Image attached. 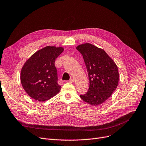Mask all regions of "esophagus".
I'll return each instance as SVG.
<instances>
[{
	"label": "esophagus",
	"mask_w": 146,
	"mask_h": 146,
	"mask_svg": "<svg viewBox=\"0 0 146 146\" xmlns=\"http://www.w3.org/2000/svg\"><path fill=\"white\" fill-rule=\"evenodd\" d=\"M74 81V78H70V80H69V82H73Z\"/></svg>",
	"instance_id": "obj_1"
}]
</instances>
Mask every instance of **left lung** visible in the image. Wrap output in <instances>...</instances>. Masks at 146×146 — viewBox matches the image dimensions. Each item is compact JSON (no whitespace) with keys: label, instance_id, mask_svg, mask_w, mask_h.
<instances>
[{"label":"left lung","instance_id":"1","mask_svg":"<svg viewBox=\"0 0 146 146\" xmlns=\"http://www.w3.org/2000/svg\"><path fill=\"white\" fill-rule=\"evenodd\" d=\"M77 50L83 56L87 69L90 87L87 93L80 95L92 106L105 102L116 90L119 74L116 64L106 52L90 43L80 44Z\"/></svg>","mask_w":146,"mask_h":146}]
</instances>
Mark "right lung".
<instances>
[{
  "instance_id": "add662e5",
  "label": "right lung",
  "mask_w": 146,
  "mask_h": 146,
  "mask_svg": "<svg viewBox=\"0 0 146 146\" xmlns=\"http://www.w3.org/2000/svg\"><path fill=\"white\" fill-rule=\"evenodd\" d=\"M62 47L46 46L34 53L21 70L20 80L26 93L40 102L51 99L60 91L57 83L55 59L64 51Z\"/></svg>"
}]
</instances>
